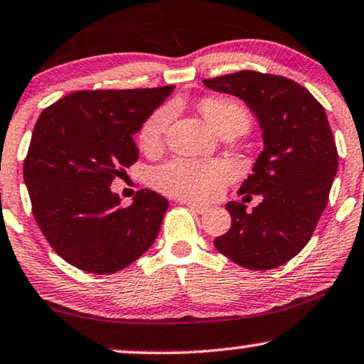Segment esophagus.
<instances>
[{
	"mask_svg": "<svg viewBox=\"0 0 364 364\" xmlns=\"http://www.w3.org/2000/svg\"><path fill=\"white\" fill-rule=\"evenodd\" d=\"M183 204H186L188 209L197 212V214H204V212H207V207L205 205H199L196 204V202H191V200H183Z\"/></svg>",
	"mask_w": 364,
	"mask_h": 364,
	"instance_id": "esophagus-1",
	"label": "esophagus"
}]
</instances>
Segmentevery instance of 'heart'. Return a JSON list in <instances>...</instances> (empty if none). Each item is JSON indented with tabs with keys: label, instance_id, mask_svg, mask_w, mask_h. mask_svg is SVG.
<instances>
[{
	"label": "heart",
	"instance_id": "b5f03b06",
	"mask_svg": "<svg viewBox=\"0 0 364 364\" xmlns=\"http://www.w3.org/2000/svg\"><path fill=\"white\" fill-rule=\"evenodd\" d=\"M199 108L212 129L219 135H240L251 127V115L230 98L207 97ZM173 117V107L164 105L155 110L139 130V145L144 152L154 154L162 147L165 134ZM230 178V171L223 162H199L177 159L162 165L154 172V186L178 199L205 202L223 192Z\"/></svg>",
	"mask_w": 364,
	"mask_h": 364
}]
</instances>
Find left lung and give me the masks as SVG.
I'll return each mask as SVG.
<instances>
[{
	"instance_id": "obj_1",
	"label": "left lung",
	"mask_w": 364,
	"mask_h": 364,
	"mask_svg": "<svg viewBox=\"0 0 364 364\" xmlns=\"http://www.w3.org/2000/svg\"><path fill=\"white\" fill-rule=\"evenodd\" d=\"M204 85L244 100L264 140L239 188L240 196L261 193L262 202L252 212L242 202H229L232 224L215 237V249L252 271L279 267L303 251L328 205L338 150L326 112L304 87L279 75L242 70Z\"/></svg>"
}]
</instances>
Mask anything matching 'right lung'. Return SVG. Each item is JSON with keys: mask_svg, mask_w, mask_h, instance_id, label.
I'll return each instance as SVG.
<instances>
[{"mask_svg": "<svg viewBox=\"0 0 364 364\" xmlns=\"http://www.w3.org/2000/svg\"><path fill=\"white\" fill-rule=\"evenodd\" d=\"M172 90H80L41 112L23 176L38 228L72 266L113 274L159 235L167 199L141 188L122 207L110 183L136 162L134 135Z\"/></svg>", "mask_w": 364, "mask_h": 364, "instance_id": "obj_1", "label": "right lung"}]
</instances>
